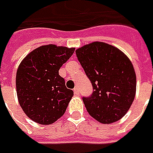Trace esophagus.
Segmentation results:
<instances>
[{"instance_id": "esophagus-1", "label": "esophagus", "mask_w": 153, "mask_h": 153, "mask_svg": "<svg viewBox=\"0 0 153 153\" xmlns=\"http://www.w3.org/2000/svg\"><path fill=\"white\" fill-rule=\"evenodd\" d=\"M74 94H75L76 95H78V94H79V89H78L77 88H74Z\"/></svg>"}]
</instances>
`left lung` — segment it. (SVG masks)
<instances>
[{
  "label": "left lung",
  "instance_id": "left-lung-1",
  "mask_svg": "<svg viewBox=\"0 0 153 153\" xmlns=\"http://www.w3.org/2000/svg\"><path fill=\"white\" fill-rule=\"evenodd\" d=\"M76 54L94 88L90 97L83 98L88 114L103 124L120 120L136 93L132 62L117 48L101 42L84 45Z\"/></svg>",
  "mask_w": 153,
  "mask_h": 153
}]
</instances>
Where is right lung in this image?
Segmentation results:
<instances>
[{
    "instance_id": "add662e5",
    "label": "right lung",
    "mask_w": 153,
    "mask_h": 153,
    "mask_svg": "<svg viewBox=\"0 0 153 153\" xmlns=\"http://www.w3.org/2000/svg\"><path fill=\"white\" fill-rule=\"evenodd\" d=\"M74 51V48L43 45L21 61L16 73V91L21 108L30 119L49 125L65 114L73 91L65 87L59 70Z\"/></svg>"
}]
</instances>
